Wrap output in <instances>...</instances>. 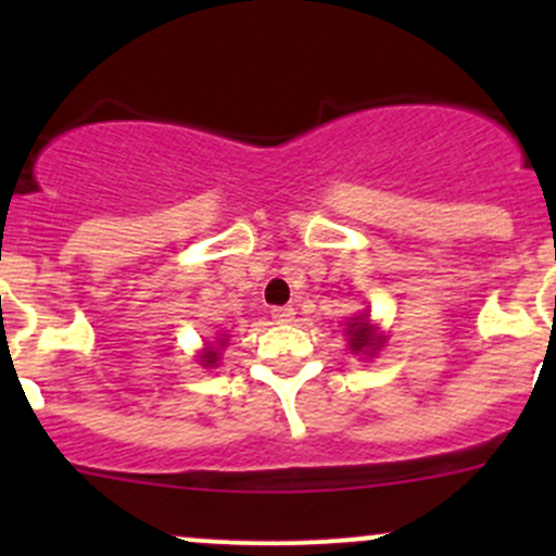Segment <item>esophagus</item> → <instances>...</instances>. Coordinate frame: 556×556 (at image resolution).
<instances>
[{
    "label": "esophagus",
    "instance_id": "obj_1",
    "mask_svg": "<svg viewBox=\"0 0 556 556\" xmlns=\"http://www.w3.org/2000/svg\"><path fill=\"white\" fill-rule=\"evenodd\" d=\"M271 317H274V323H293L295 309L293 306H274Z\"/></svg>",
    "mask_w": 556,
    "mask_h": 556
}]
</instances>
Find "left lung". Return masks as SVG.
Here are the masks:
<instances>
[{
	"mask_svg": "<svg viewBox=\"0 0 556 556\" xmlns=\"http://www.w3.org/2000/svg\"><path fill=\"white\" fill-rule=\"evenodd\" d=\"M346 336H350V350L355 355H374L379 346L384 344V336H377L374 325L368 323V314H361V317H352L346 323Z\"/></svg>",
	"mask_w": 556,
	"mask_h": 556,
	"instance_id": "left-lung-1",
	"label": "left lung"
}]
</instances>
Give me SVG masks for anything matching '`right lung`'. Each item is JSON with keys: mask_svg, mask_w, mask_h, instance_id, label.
<instances>
[{"mask_svg": "<svg viewBox=\"0 0 556 556\" xmlns=\"http://www.w3.org/2000/svg\"><path fill=\"white\" fill-rule=\"evenodd\" d=\"M228 344V339H217V344H210L204 352H201V366L215 368L217 361H220V350Z\"/></svg>", "mask_w": 556, "mask_h": 556, "instance_id": "1", "label": "right lung"}]
</instances>
